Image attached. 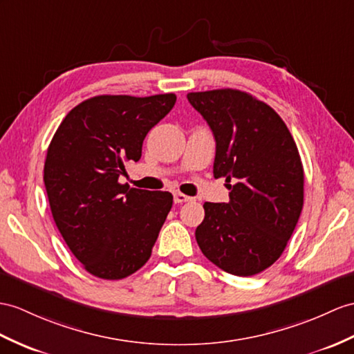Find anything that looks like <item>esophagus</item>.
<instances>
[{"mask_svg":"<svg viewBox=\"0 0 354 354\" xmlns=\"http://www.w3.org/2000/svg\"><path fill=\"white\" fill-rule=\"evenodd\" d=\"M191 200H192L191 196H187V195H185L182 192H174V203H177V204L187 203V201H191Z\"/></svg>","mask_w":354,"mask_h":354,"instance_id":"obj_1","label":"esophagus"}]
</instances>
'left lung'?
Wrapping results in <instances>:
<instances>
[{"mask_svg":"<svg viewBox=\"0 0 354 354\" xmlns=\"http://www.w3.org/2000/svg\"><path fill=\"white\" fill-rule=\"evenodd\" d=\"M216 141L214 178L225 177L228 203H204L195 239L223 272L252 277L286 249L304 207V167L282 118L249 93H189Z\"/></svg>","mask_w":354,"mask_h":354,"instance_id":"1","label":"left lung"}]
</instances>
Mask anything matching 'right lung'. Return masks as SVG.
Instances as JSON below:
<instances>
[{
    "mask_svg": "<svg viewBox=\"0 0 354 354\" xmlns=\"http://www.w3.org/2000/svg\"><path fill=\"white\" fill-rule=\"evenodd\" d=\"M176 94H103L81 102L58 126L43 169L58 231L84 269L123 279L149 261L172 207L169 192L122 185L124 162L174 106Z\"/></svg>",
    "mask_w": 354,
    "mask_h": 354,
    "instance_id": "add662e5",
    "label": "right lung"
}]
</instances>
